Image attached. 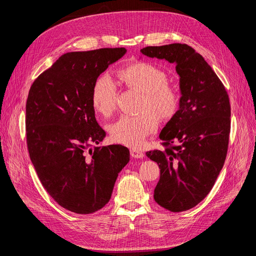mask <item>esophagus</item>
Returning a JSON list of instances; mask_svg holds the SVG:
<instances>
[{
  "instance_id": "esophagus-1",
  "label": "esophagus",
  "mask_w": 256,
  "mask_h": 256,
  "mask_svg": "<svg viewBox=\"0 0 256 256\" xmlns=\"http://www.w3.org/2000/svg\"><path fill=\"white\" fill-rule=\"evenodd\" d=\"M130 156L132 158H136V159H140V158H142L144 155L142 151H138V150H136V149H132L130 150Z\"/></svg>"
}]
</instances>
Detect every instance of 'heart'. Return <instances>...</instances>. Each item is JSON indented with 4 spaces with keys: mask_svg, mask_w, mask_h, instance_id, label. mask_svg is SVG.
I'll use <instances>...</instances> for the list:
<instances>
[{
    "mask_svg": "<svg viewBox=\"0 0 256 256\" xmlns=\"http://www.w3.org/2000/svg\"><path fill=\"white\" fill-rule=\"evenodd\" d=\"M118 76L128 89L142 93L138 116H122L109 126L112 138L128 147L140 148L146 138L154 134L162 120L172 118L180 106L181 93L175 84L168 82L166 72L158 66L136 60L118 70ZM118 89L112 79L103 75L94 83L91 102L103 116H110L116 108Z\"/></svg>",
    "mask_w": 256,
    "mask_h": 256,
    "instance_id": "heart-1",
    "label": "heart"
}]
</instances>
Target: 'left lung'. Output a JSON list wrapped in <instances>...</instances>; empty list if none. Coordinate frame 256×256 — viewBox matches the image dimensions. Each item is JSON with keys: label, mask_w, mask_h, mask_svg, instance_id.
I'll return each mask as SVG.
<instances>
[{"label": "left lung", "mask_w": 256, "mask_h": 256, "mask_svg": "<svg viewBox=\"0 0 256 256\" xmlns=\"http://www.w3.org/2000/svg\"><path fill=\"white\" fill-rule=\"evenodd\" d=\"M142 54L176 64L181 100L176 114L160 134L165 150L146 153L157 162L160 179L154 200L179 212L200 204L224 166L231 130V106L224 84L192 46H147Z\"/></svg>", "instance_id": "8db88e82"}]
</instances>
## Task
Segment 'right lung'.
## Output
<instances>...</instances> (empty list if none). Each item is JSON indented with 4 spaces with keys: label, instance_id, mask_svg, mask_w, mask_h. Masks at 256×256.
<instances>
[{
    "label": "right lung",
    "instance_id": "right-lung-1",
    "mask_svg": "<svg viewBox=\"0 0 256 256\" xmlns=\"http://www.w3.org/2000/svg\"><path fill=\"white\" fill-rule=\"evenodd\" d=\"M126 52L106 48L64 54L29 90L25 124L31 162L48 194L72 212L102 208L130 161L124 146H98L105 132L91 102L99 75Z\"/></svg>",
    "mask_w": 256,
    "mask_h": 256
}]
</instances>
